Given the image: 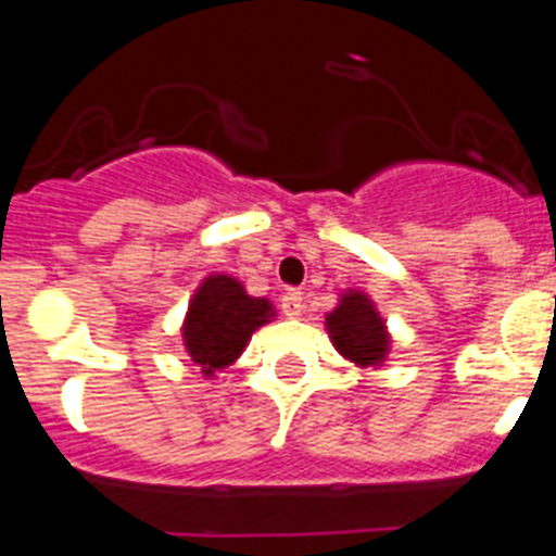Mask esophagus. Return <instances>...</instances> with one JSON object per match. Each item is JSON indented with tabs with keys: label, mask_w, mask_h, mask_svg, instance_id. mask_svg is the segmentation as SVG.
Segmentation results:
<instances>
[{
	"label": "esophagus",
	"mask_w": 556,
	"mask_h": 556,
	"mask_svg": "<svg viewBox=\"0 0 556 556\" xmlns=\"http://www.w3.org/2000/svg\"><path fill=\"white\" fill-rule=\"evenodd\" d=\"M281 312L287 314V317H301L303 292H298V289H287V292L281 294Z\"/></svg>",
	"instance_id": "34e87169"
}]
</instances>
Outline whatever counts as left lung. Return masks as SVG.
Wrapping results in <instances>:
<instances>
[{"instance_id":"obj_1","label":"left lung","mask_w":556,"mask_h":556,"mask_svg":"<svg viewBox=\"0 0 556 556\" xmlns=\"http://www.w3.org/2000/svg\"><path fill=\"white\" fill-rule=\"evenodd\" d=\"M333 348L362 367H376L390 351V333L365 292L342 294L339 306L326 317Z\"/></svg>"}]
</instances>
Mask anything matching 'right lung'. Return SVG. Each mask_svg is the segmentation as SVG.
Here are the masks:
<instances>
[{"label":"right lung","mask_w":556,"mask_h":556,"mask_svg":"<svg viewBox=\"0 0 556 556\" xmlns=\"http://www.w3.org/2000/svg\"><path fill=\"white\" fill-rule=\"evenodd\" d=\"M273 314V303L250 298L236 278L211 275L191 298L184 323L191 362L203 367L205 376H214L239 358L255 328L269 323Z\"/></svg>","instance_id":"add662e5"}]
</instances>
